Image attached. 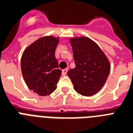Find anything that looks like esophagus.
<instances>
[{
  "label": "esophagus",
  "instance_id": "obj_1",
  "mask_svg": "<svg viewBox=\"0 0 133 133\" xmlns=\"http://www.w3.org/2000/svg\"><path fill=\"white\" fill-rule=\"evenodd\" d=\"M68 71V68L63 69V70H62V74H63V76H65V75H66Z\"/></svg>",
  "mask_w": 133,
  "mask_h": 133
}]
</instances>
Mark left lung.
<instances>
[{
  "instance_id": "left-lung-1",
  "label": "left lung",
  "mask_w": 133,
  "mask_h": 133,
  "mask_svg": "<svg viewBox=\"0 0 133 133\" xmlns=\"http://www.w3.org/2000/svg\"><path fill=\"white\" fill-rule=\"evenodd\" d=\"M76 67L68 72L74 88L82 96L96 94L107 81L111 65L98 44L87 37L70 39Z\"/></svg>"
}]
</instances>
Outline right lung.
Instances as JSON below:
<instances>
[{
    "label": "right lung",
    "mask_w": 133,
    "mask_h": 133,
    "mask_svg": "<svg viewBox=\"0 0 133 133\" xmlns=\"http://www.w3.org/2000/svg\"><path fill=\"white\" fill-rule=\"evenodd\" d=\"M59 37L44 36L24 50L21 58V70L26 84L41 96H48L57 89L61 75L55 52Z\"/></svg>",
    "instance_id": "obj_1"
}]
</instances>
